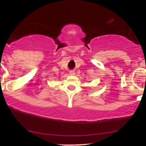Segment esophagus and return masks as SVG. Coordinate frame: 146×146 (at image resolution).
<instances>
[{
  "label": "esophagus",
  "instance_id": "34e87169",
  "mask_svg": "<svg viewBox=\"0 0 146 146\" xmlns=\"http://www.w3.org/2000/svg\"><path fill=\"white\" fill-rule=\"evenodd\" d=\"M69 74L71 75H74L75 74V73L74 71H73V70H71V71H69Z\"/></svg>",
  "mask_w": 146,
  "mask_h": 146
}]
</instances>
